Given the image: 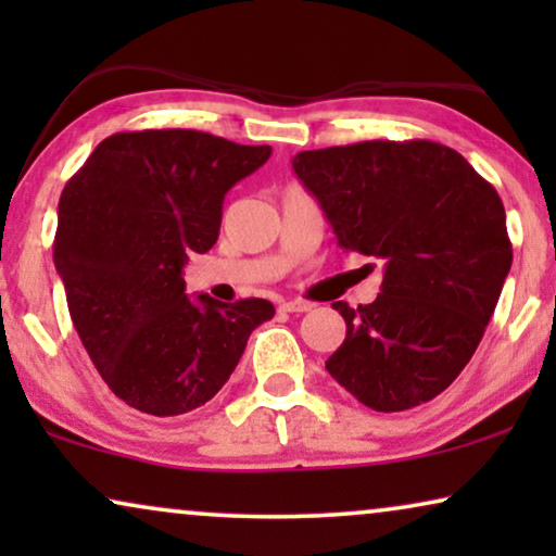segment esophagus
<instances>
[{"instance_id":"obj_1","label":"esophagus","mask_w":556,"mask_h":556,"mask_svg":"<svg viewBox=\"0 0 556 556\" xmlns=\"http://www.w3.org/2000/svg\"><path fill=\"white\" fill-rule=\"evenodd\" d=\"M280 311H286V314H303V311L311 308V303L306 301H280Z\"/></svg>"}]
</instances>
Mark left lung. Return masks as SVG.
Returning <instances> with one entry per match:
<instances>
[{
	"label": "left lung",
	"instance_id": "obj_1",
	"mask_svg": "<svg viewBox=\"0 0 556 556\" xmlns=\"http://www.w3.org/2000/svg\"><path fill=\"white\" fill-rule=\"evenodd\" d=\"M293 172L339 248L382 263L375 303H331L346 339L329 375L377 413L438 397L481 344L511 270L498 192L458 151L425 139L301 151Z\"/></svg>",
	"mask_w": 556,
	"mask_h": 556
}]
</instances>
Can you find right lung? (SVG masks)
Wrapping results in <instances>:
<instances>
[{
  "instance_id": "1",
  "label": "right lung",
  "mask_w": 556,
  "mask_h": 556,
  "mask_svg": "<svg viewBox=\"0 0 556 556\" xmlns=\"http://www.w3.org/2000/svg\"><path fill=\"white\" fill-rule=\"evenodd\" d=\"M268 156L192 128L121 131L65 185L52 261L90 362L128 407L172 417L210 402L276 314L265 299L192 301L181 278L217 242L225 194Z\"/></svg>"
}]
</instances>
